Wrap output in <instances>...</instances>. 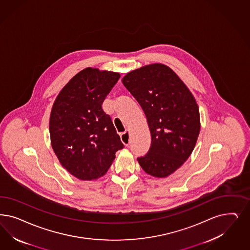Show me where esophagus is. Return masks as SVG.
Wrapping results in <instances>:
<instances>
[{
    "label": "esophagus",
    "mask_w": 250,
    "mask_h": 250,
    "mask_svg": "<svg viewBox=\"0 0 250 250\" xmlns=\"http://www.w3.org/2000/svg\"><path fill=\"white\" fill-rule=\"evenodd\" d=\"M121 142L124 144V145H126V146H128L129 145V133L128 130H126V131H124L123 133H121Z\"/></svg>",
    "instance_id": "1"
}]
</instances>
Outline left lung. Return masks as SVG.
Segmentation results:
<instances>
[{
  "instance_id": "1",
  "label": "left lung",
  "mask_w": 250,
  "mask_h": 250,
  "mask_svg": "<svg viewBox=\"0 0 250 250\" xmlns=\"http://www.w3.org/2000/svg\"><path fill=\"white\" fill-rule=\"evenodd\" d=\"M122 83L145 111L151 147L137 160L145 172L169 176L189 157L200 133V111L190 91L169 67L147 65L126 74Z\"/></svg>"
}]
</instances>
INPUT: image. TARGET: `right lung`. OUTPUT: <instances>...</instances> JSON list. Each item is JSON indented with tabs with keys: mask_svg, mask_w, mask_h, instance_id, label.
Returning a JSON list of instances; mask_svg holds the SVG:
<instances>
[{
	"mask_svg": "<svg viewBox=\"0 0 250 250\" xmlns=\"http://www.w3.org/2000/svg\"><path fill=\"white\" fill-rule=\"evenodd\" d=\"M120 78V73L86 68L65 85L52 106V148L62 167L82 180L104 176L124 147L102 107Z\"/></svg>",
	"mask_w": 250,
	"mask_h": 250,
	"instance_id": "add662e5",
	"label": "right lung"
}]
</instances>
